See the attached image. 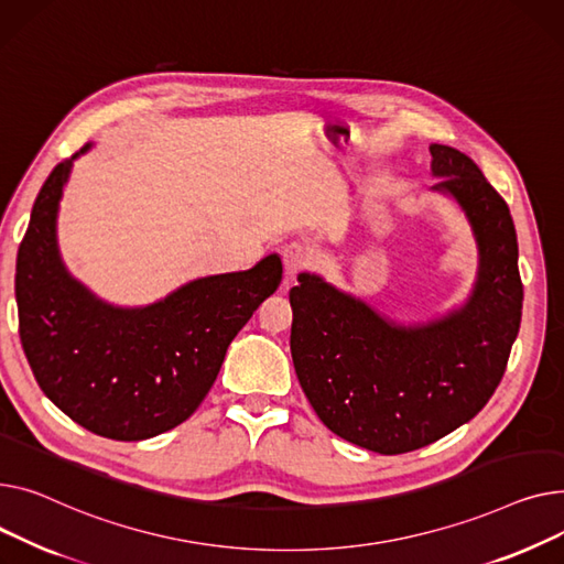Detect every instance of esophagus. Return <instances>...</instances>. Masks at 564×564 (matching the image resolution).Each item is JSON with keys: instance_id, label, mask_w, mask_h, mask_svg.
I'll use <instances>...</instances> for the list:
<instances>
[{"instance_id": "obj_1", "label": "esophagus", "mask_w": 564, "mask_h": 564, "mask_svg": "<svg viewBox=\"0 0 564 564\" xmlns=\"http://www.w3.org/2000/svg\"><path fill=\"white\" fill-rule=\"evenodd\" d=\"M284 269L289 275H297L301 271H307L312 267V252L303 243H289L284 248Z\"/></svg>"}]
</instances>
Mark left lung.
Instances as JSON below:
<instances>
[{
  "label": "left lung",
  "mask_w": 564,
  "mask_h": 564,
  "mask_svg": "<svg viewBox=\"0 0 564 564\" xmlns=\"http://www.w3.org/2000/svg\"><path fill=\"white\" fill-rule=\"evenodd\" d=\"M433 188L465 209L480 252L469 303L427 325L384 321L301 273L289 291L291 357L318 419L382 455L423 448L474 419L499 387L521 323L517 231L503 197L455 148L430 145Z\"/></svg>",
  "instance_id": "1"
}]
</instances>
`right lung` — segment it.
<instances>
[{"mask_svg":"<svg viewBox=\"0 0 564 564\" xmlns=\"http://www.w3.org/2000/svg\"><path fill=\"white\" fill-rule=\"evenodd\" d=\"M73 159L45 180L18 250L20 341L43 393L75 423L118 442L150 440L205 401L227 346L280 286L282 261L269 254L250 271L193 280L143 310L97 301L56 248Z\"/></svg>","mask_w":564,"mask_h":564,"instance_id":"obj_1","label":"right lung"}]
</instances>
